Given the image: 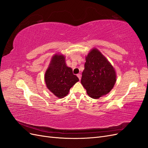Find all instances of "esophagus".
<instances>
[{
  "mask_svg": "<svg viewBox=\"0 0 148 148\" xmlns=\"http://www.w3.org/2000/svg\"><path fill=\"white\" fill-rule=\"evenodd\" d=\"M77 77H78V78H79V79L80 80L81 79V77H82V75H80V74H77Z\"/></svg>",
  "mask_w": 148,
  "mask_h": 148,
  "instance_id": "obj_1",
  "label": "esophagus"
}]
</instances>
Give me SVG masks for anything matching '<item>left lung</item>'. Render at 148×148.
Masks as SVG:
<instances>
[{
  "instance_id": "obj_1",
  "label": "left lung",
  "mask_w": 148,
  "mask_h": 148,
  "mask_svg": "<svg viewBox=\"0 0 148 148\" xmlns=\"http://www.w3.org/2000/svg\"><path fill=\"white\" fill-rule=\"evenodd\" d=\"M116 82V73L110 62L97 49L86 57L81 83L88 95L94 99L106 95Z\"/></svg>"
}]
</instances>
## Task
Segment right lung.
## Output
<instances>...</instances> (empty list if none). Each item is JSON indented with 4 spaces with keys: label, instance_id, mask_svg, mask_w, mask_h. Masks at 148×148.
<instances>
[{
    "label": "right lung",
    "instance_id": "add662e5",
    "mask_svg": "<svg viewBox=\"0 0 148 148\" xmlns=\"http://www.w3.org/2000/svg\"><path fill=\"white\" fill-rule=\"evenodd\" d=\"M65 59L63 55L53 56L44 77L49 90L59 98L68 95L70 89L79 81L72 69L66 66Z\"/></svg>",
    "mask_w": 148,
    "mask_h": 148
}]
</instances>
